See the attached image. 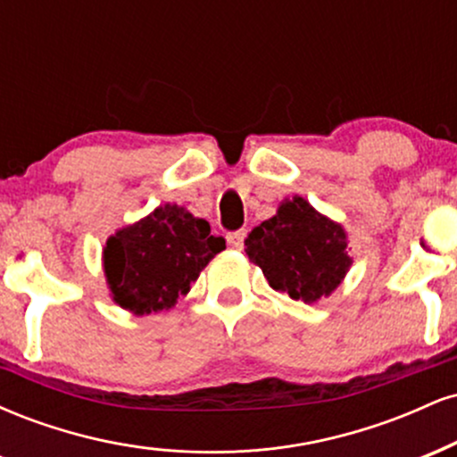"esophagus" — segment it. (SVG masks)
Listing matches in <instances>:
<instances>
[{"mask_svg": "<svg viewBox=\"0 0 457 457\" xmlns=\"http://www.w3.org/2000/svg\"><path fill=\"white\" fill-rule=\"evenodd\" d=\"M245 236H246L245 229H236V232H229L225 236V240H228V245L232 246V249H243Z\"/></svg>", "mask_w": 457, "mask_h": 457, "instance_id": "1", "label": "esophagus"}]
</instances>
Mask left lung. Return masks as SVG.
<instances>
[{"label":"left lung","mask_w":457,"mask_h":457,"mask_svg":"<svg viewBox=\"0 0 457 457\" xmlns=\"http://www.w3.org/2000/svg\"><path fill=\"white\" fill-rule=\"evenodd\" d=\"M245 251L272 290L307 305L333 295L353 266L344 225L301 195L283 199L275 217L251 229Z\"/></svg>","instance_id":"8db88e82"}]
</instances>
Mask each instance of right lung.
Here are the masks:
<instances>
[{"instance_id": "1", "label": "right lung", "mask_w": 457, "mask_h": 457, "mask_svg": "<svg viewBox=\"0 0 457 457\" xmlns=\"http://www.w3.org/2000/svg\"><path fill=\"white\" fill-rule=\"evenodd\" d=\"M223 249L225 240L211 234L206 219L162 204L107 238L103 269L113 303L133 316L167 312Z\"/></svg>"}]
</instances>
